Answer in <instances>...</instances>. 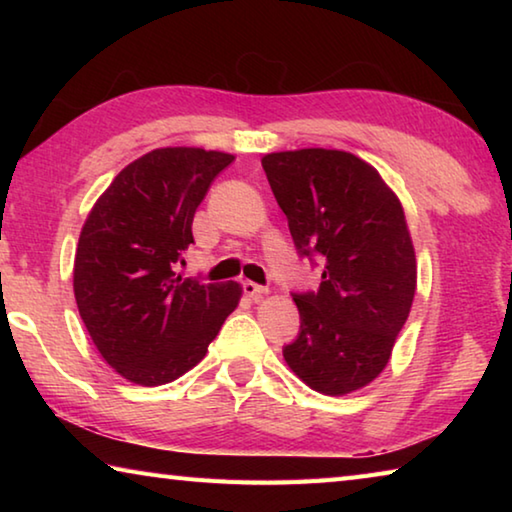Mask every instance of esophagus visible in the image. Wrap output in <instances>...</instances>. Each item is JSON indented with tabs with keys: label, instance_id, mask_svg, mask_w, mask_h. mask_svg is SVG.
<instances>
[{
	"label": "esophagus",
	"instance_id": "obj_1",
	"mask_svg": "<svg viewBox=\"0 0 512 512\" xmlns=\"http://www.w3.org/2000/svg\"><path fill=\"white\" fill-rule=\"evenodd\" d=\"M241 287H244L246 296L253 298V300H259V298L266 296V293H268V289L262 287V284H255V282H250V280H246L244 284H241Z\"/></svg>",
	"mask_w": 512,
	"mask_h": 512
}]
</instances>
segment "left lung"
<instances>
[{"label": "left lung", "mask_w": 512, "mask_h": 512, "mask_svg": "<svg viewBox=\"0 0 512 512\" xmlns=\"http://www.w3.org/2000/svg\"><path fill=\"white\" fill-rule=\"evenodd\" d=\"M262 167L298 253L323 262L318 291L293 296L300 334L284 361L311 391H359L391 359L418 284L400 198L348 151L268 153Z\"/></svg>", "instance_id": "left-lung-1"}]
</instances>
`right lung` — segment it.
Returning a JSON list of instances; mask_svg holds the SVG:
<instances>
[{
  "mask_svg": "<svg viewBox=\"0 0 512 512\" xmlns=\"http://www.w3.org/2000/svg\"><path fill=\"white\" fill-rule=\"evenodd\" d=\"M235 160L196 146L153 149L121 169L83 223L74 296L92 343L121 377L162 386L205 357L241 284L176 273L212 180Z\"/></svg>",
  "mask_w": 512,
  "mask_h": 512,
  "instance_id": "obj_1",
  "label": "right lung"
}]
</instances>
